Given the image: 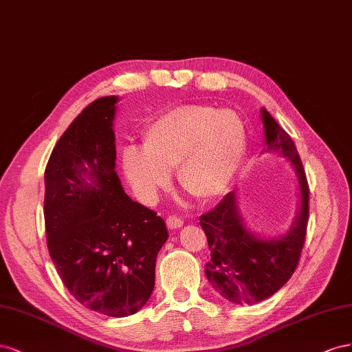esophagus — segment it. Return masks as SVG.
<instances>
[{"mask_svg":"<svg viewBox=\"0 0 352 352\" xmlns=\"http://www.w3.org/2000/svg\"><path fill=\"white\" fill-rule=\"evenodd\" d=\"M183 219L178 218V217H168L166 218V226L169 230H177V228H182L183 227Z\"/></svg>","mask_w":352,"mask_h":352,"instance_id":"esophagus-1","label":"esophagus"}]
</instances>
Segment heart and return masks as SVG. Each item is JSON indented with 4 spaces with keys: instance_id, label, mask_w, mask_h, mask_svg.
Wrapping results in <instances>:
<instances>
[{
    "instance_id": "heart-1",
    "label": "heart",
    "mask_w": 352,
    "mask_h": 352,
    "mask_svg": "<svg viewBox=\"0 0 352 352\" xmlns=\"http://www.w3.org/2000/svg\"><path fill=\"white\" fill-rule=\"evenodd\" d=\"M246 153V125L233 110L186 104L148 124L142 152L126 148L124 173L137 196L148 202L169 184L178 166V183L197 200L227 192Z\"/></svg>"
}]
</instances>
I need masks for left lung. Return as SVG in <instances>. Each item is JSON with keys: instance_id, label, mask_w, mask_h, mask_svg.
<instances>
[{"instance_id": "left-lung-1", "label": "left lung", "mask_w": 352, "mask_h": 352, "mask_svg": "<svg viewBox=\"0 0 352 352\" xmlns=\"http://www.w3.org/2000/svg\"><path fill=\"white\" fill-rule=\"evenodd\" d=\"M264 124L263 152L286 157L296 174L299 205L287 232L263 237L249 230L240 212L236 190L210 212L200 217L208 237L210 259L205 267L209 283L224 299L237 305H255L274 295L296 270L305 243L308 224V184L292 138L267 110L261 109Z\"/></svg>"}]
</instances>
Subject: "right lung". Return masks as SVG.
Returning <instances> with one entry per match:
<instances>
[{"label": "right lung", "mask_w": 352, "mask_h": 352, "mask_svg": "<svg viewBox=\"0 0 352 352\" xmlns=\"http://www.w3.org/2000/svg\"><path fill=\"white\" fill-rule=\"evenodd\" d=\"M119 97L87 106L60 137L45 168L48 252L79 304L109 317L142 309L155 287L165 221L129 197L116 174Z\"/></svg>", "instance_id": "obj_1"}]
</instances>
